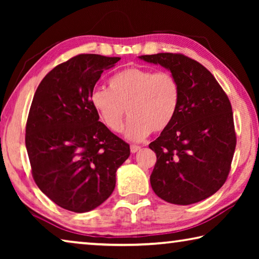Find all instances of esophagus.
<instances>
[{"label": "esophagus", "instance_id": "1", "mask_svg": "<svg viewBox=\"0 0 259 259\" xmlns=\"http://www.w3.org/2000/svg\"><path fill=\"white\" fill-rule=\"evenodd\" d=\"M139 150H140V146H138V145H131L130 146L131 153H137Z\"/></svg>", "mask_w": 259, "mask_h": 259}]
</instances>
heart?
<instances>
[{"instance_id":"heart-1","label":"heart","mask_w":259,"mask_h":259,"mask_svg":"<svg viewBox=\"0 0 259 259\" xmlns=\"http://www.w3.org/2000/svg\"><path fill=\"white\" fill-rule=\"evenodd\" d=\"M109 90L96 89L91 106L112 133L123 128L125 109L131 116L125 137L140 140L150 133H162L171 123L181 102V87L171 72L128 67L108 81Z\"/></svg>"}]
</instances>
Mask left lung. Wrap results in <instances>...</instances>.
Instances as JSON below:
<instances>
[{"instance_id": "obj_1", "label": "left lung", "mask_w": 259, "mask_h": 259, "mask_svg": "<svg viewBox=\"0 0 259 259\" xmlns=\"http://www.w3.org/2000/svg\"><path fill=\"white\" fill-rule=\"evenodd\" d=\"M170 69L181 87L176 116L150 148L156 163L151 175L155 194L187 205L209 198L226 182L236 134L230 99L199 61L183 54L140 56Z\"/></svg>"}]
</instances>
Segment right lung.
I'll list each match as a JSON object with an SVG mask.
<instances>
[{"instance_id": "1", "label": "right lung", "mask_w": 259, "mask_h": 259, "mask_svg": "<svg viewBox=\"0 0 259 259\" xmlns=\"http://www.w3.org/2000/svg\"><path fill=\"white\" fill-rule=\"evenodd\" d=\"M120 57L81 54L51 69L35 91L25 143L37 187L59 207L90 211L109 198L129 144L109 131L90 96Z\"/></svg>"}]
</instances>
